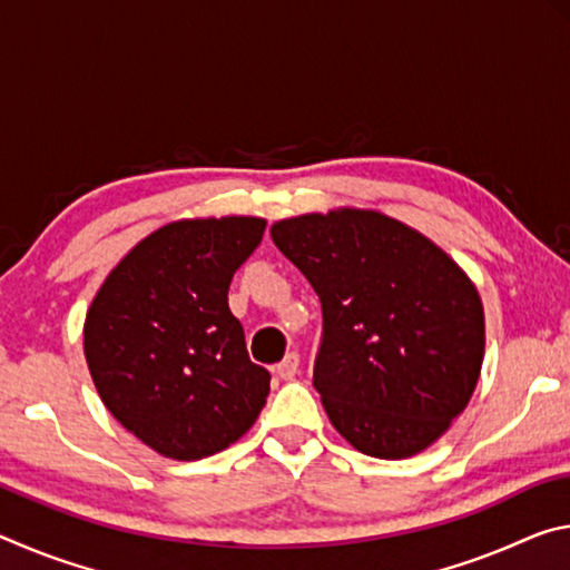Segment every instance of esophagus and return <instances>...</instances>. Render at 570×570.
<instances>
[{
    "instance_id": "34e87169",
    "label": "esophagus",
    "mask_w": 570,
    "mask_h": 570,
    "mask_svg": "<svg viewBox=\"0 0 570 570\" xmlns=\"http://www.w3.org/2000/svg\"><path fill=\"white\" fill-rule=\"evenodd\" d=\"M276 374L282 380H294L298 374V354L296 352H288L282 362L276 364Z\"/></svg>"
}]
</instances>
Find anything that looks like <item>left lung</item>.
I'll use <instances>...</instances> for the list:
<instances>
[{
	"instance_id": "obj_1",
	"label": "left lung",
	"mask_w": 570,
	"mask_h": 570,
	"mask_svg": "<svg viewBox=\"0 0 570 570\" xmlns=\"http://www.w3.org/2000/svg\"><path fill=\"white\" fill-rule=\"evenodd\" d=\"M272 238L322 302L314 387L334 430L370 458L428 450L480 380L485 314L470 276L435 240L370 208L282 218Z\"/></svg>"
}]
</instances>
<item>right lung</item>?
<instances>
[{
	"instance_id": "add662e5",
	"label": "right lung",
	"mask_w": 570,
	"mask_h": 570,
	"mask_svg": "<svg viewBox=\"0 0 570 570\" xmlns=\"http://www.w3.org/2000/svg\"><path fill=\"white\" fill-rule=\"evenodd\" d=\"M264 228L256 216L170 220L120 258L88 308L95 390L163 458L216 455L264 410L272 374L248 360L228 308L230 278Z\"/></svg>"
}]
</instances>
